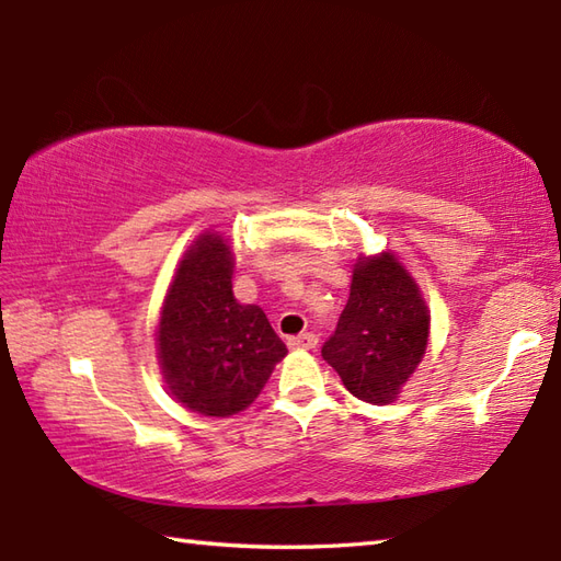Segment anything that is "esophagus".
I'll return each mask as SVG.
<instances>
[{
  "label": "esophagus",
  "mask_w": 561,
  "mask_h": 561,
  "mask_svg": "<svg viewBox=\"0 0 561 561\" xmlns=\"http://www.w3.org/2000/svg\"><path fill=\"white\" fill-rule=\"evenodd\" d=\"M317 344H319V339H317V334H311V331H304V334L289 339V346L291 348H301V351L317 348Z\"/></svg>",
  "instance_id": "obj_1"
}]
</instances>
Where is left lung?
<instances>
[{
    "label": "left lung",
    "instance_id": "left-lung-1",
    "mask_svg": "<svg viewBox=\"0 0 561 561\" xmlns=\"http://www.w3.org/2000/svg\"><path fill=\"white\" fill-rule=\"evenodd\" d=\"M421 289L391 252L358 257L351 294L321 356L358 401L383 405L401 393L428 346Z\"/></svg>",
    "mask_w": 561,
    "mask_h": 561
}]
</instances>
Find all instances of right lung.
I'll return each mask as SVG.
<instances>
[{
	"mask_svg": "<svg viewBox=\"0 0 561 561\" xmlns=\"http://www.w3.org/2000/svg\"><path fill=\"white\" fill-rule=\"evenodd\" d=\"M232 267L222 234L197 237L170 284L156 334L170 393L215 417L244 411L287 356L267 314L234 299Z\"/></svg>",
	"mask_w": 561,
	"mask_h": 561,
	"instance_id": "1",
	"label": "right lung"
}]
</instances>
